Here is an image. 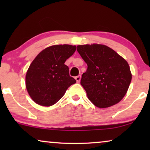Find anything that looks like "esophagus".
<instances>
[{
	"label": "esophagus",
	"instance_id": "1",
	"mask_svg": "<svg viewBox=\"0 0 150 150\" xmlns=\"http://www.w3.org/2000/svg\"><path fill=\"white\" fill-rule=\"evenodd\" d=\"M75 79H76V81L77 83H79V82L81 81V75L77 76H76V77H75Z\"/></svg>",
	"mask_w": 150,
	"mask_h": 150
}]
</instances>
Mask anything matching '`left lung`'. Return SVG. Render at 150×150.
<instances>
[{"instance_id":"obj_1","label":"left lung","mask_w":150,"mask_h":150,"mask_svg":"<svg viewBox=\"0 0 150 150\" xmlns=\"http://www.w3.org/2000/svg\"><path fill=\"white\" fill-rule=\"evenodd\" d=\"M77 51L87 65L81 84L90 101L99 108L120 102L132 80L128 62L105 45H79Z\"/></svg>"}]
</instances>
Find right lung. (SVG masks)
<instances>
[{"instance_id": "add662e5", "label": "right lung", "mask_w": 150, "mask_h": 150, "mask_svg": "<svg viewBox=\"0 0 150 150\" xmlns=\"http://www.w3.org/2000/svg\"><path fill=\"white\" fill-rule=\"evenodd\" d=\"M76 50V46L72 45H54L43 50L33 61L26 74V87L35 103L52 106L76 83L64 64Z\"/></svg>"}]
</instances>
